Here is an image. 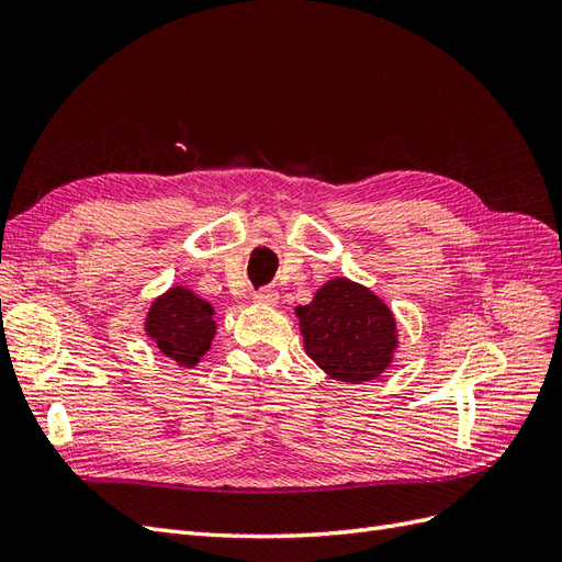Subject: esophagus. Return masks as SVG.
Masks as SVG:
<instances>
[{"label": "esophagus", "instance_id": "obj_1", "mask_svg": "<svg viewBox=\"0 0 562 562\" xmlns=\"http://www.w3.org/2000/svg\"><path fill=\"white\" fill-rule=\"evenodd\" d=\"M252 300L258 302V304H277L279 302V293L271 285H267V288H260V291L252 295Z\"/></svg>", "mask_w": 562, "mask_h": 562}]
</instances>
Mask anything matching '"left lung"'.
Returning a JSON list of instances; mask_svg holds the SVG:
<instances>
[{"label": "left lung", "instance_id": "1", "mask_svg": "<svg viewBox=\"0 0 562 562\" xmlns=\"http://www.w3.org/2000/svg\"><path fill=\"white\" fill-rule=\"evenodd\" d=\"M304 351L330 378L361 384L380 378L398 345L386 304L349 279H333L295 310Z\"/></svg>", "mask_w": 562, "mask_h": 562}]
</instances>
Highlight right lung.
<instances>
[{
	"label": "right lung",
	"mask_w": 562,
	"mask_h": 562,
	"mask_svg": "<svg viewBox=\"0 0 562 562\" xmlns=\"http://www.w3.org/2000/svg\"><path fill=\"white\" fill-rule=\"evenodd\" d=\"M145 333L168 359L192 368L211 349L215 337L213 307L184 285H176L151 302Z\"/></svg>",
	"instance_id": "right-lung-1"
}]
</instances>
